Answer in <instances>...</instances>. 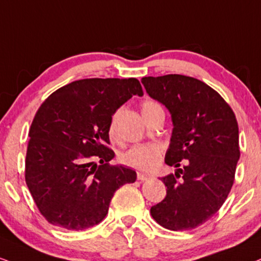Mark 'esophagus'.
<instances>
[{"label":"esophagus","instance_id":"34e87169","mask_svg":"<svg viewBox=\"0 0 261 261\" xmlns=\"http://www.w3.org/2000/svg\"><path fill=\"white\" fill-rule=\"evenodd\" d=\"M137 178H139L140 181H146V180H149L150 175L146 174V172H142V171H137Z\"/></svg>","mask_w":261,"mask_h":261}]
</instances>
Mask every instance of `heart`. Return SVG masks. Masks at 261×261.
<instances>
[{
	"mask_svg": "<svg viewBox=\"0 0 261 261\" xmlns=\"http://www.w3.org/2000/svg\"><path fill=\"white\" fill-rule=\"evenodd\" d=\"M163 111V108L154 100H146L142 103V114L144 118L149 117L153 113ZM109 135L114 137V120L109 127ZM162 155V147L156 143L136 144L128 148L120 155L122 164L131 166L142 172H150L158 166Z\"/></svg>",
	"mask_w": 261,
	"mask_h": 261,
	"instance_id": "1",
	"label": "heart"
}]
</instances>
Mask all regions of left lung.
I'll use <instances>...</instances> for the list:
<instances>
[{
    "label": "left lung",
    "instance_id": "left-lung-1",
    "mask_svg": "<svg viewBox=\"0 0 261 261\" xmlns=\"http://www.w3.org/2000/svg\"><path fill=\"white\" fill-rule=\"evenodd\" d=\"M141 83L169 109L174 124L165 163L176 171L161 178L166 197L150 215L168 230H192L221 208L233 185L241 154L236 115L214 89L194 77L169 74Z\"/></svg>",
    "mask_w": 261,
    "mask_h": 261
}]
</instances>
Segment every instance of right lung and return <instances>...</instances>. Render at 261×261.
<instances>
[{
	"mask_svg": "<svg viewBox=\"0 0 261 261\" xmlns=\"http://www.w3.org/2000/svg\"><path fill=\"white\" fill-rule=\"evenodd\" d=\"M142 86L130 79H83L52 93L29 131L25 182L49 224L81 231L106 218L115 191L136 181V171L111 165L112 115ZM98 159L100 165L93 162Z\"/></svg>",
	"mask_w": 261,
	"mask_h": 261,
	"instance_id": "right-lung-1",
	"label": "right lung"
}]
</instances>
